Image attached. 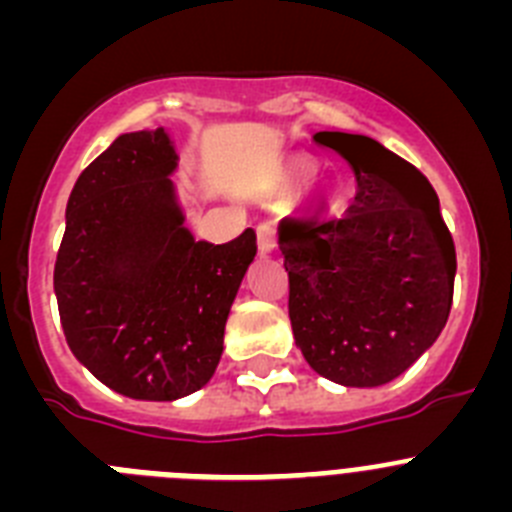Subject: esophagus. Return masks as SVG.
Returning a JSON list of instances; mask_svg holds the SVG:
<instances>
[{
	"label": "esophagus",
	"mask_w": 512,
	"mask_h": 512,
	"mask_svg": "<svg viewBox=\"0 0 512 512\" xmlns=\"http://www.w3.org/2000/svg\"><path fill=\"white\" fill-rule=\"evenodd\" d=\"M256 238H259L261 253H271L274 248H277V230L271 228V225H259V230H256Z\"/></svg>",
	"instance_id": "34e87169"
}]
</instances>
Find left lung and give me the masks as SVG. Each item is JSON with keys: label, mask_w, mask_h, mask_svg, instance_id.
<instances>
[{"label": "left lung", "mask_w": 512, "mask_h": 512, "mask_svg": "<svg viewBox=\"0 0 512 512\" xmlns=\"http://www.w3.org/2000/svg\"><path fill=\"white\" fill-rule=\"evenodd\" d=\"M356 176L341 220L284 217L289 320L307 364L330 382L379 387L441 336L454 300L456 248L431 182L382 143L318 133Z\"/></svg>", "instance_id": "1"}]
</instances>
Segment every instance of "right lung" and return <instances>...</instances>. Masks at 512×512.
<instances>
[{
    "label": "right lung",
    "instance_id": "obj_1",
    "mask_svg": "<svg viewBox=\"0 0 512 512\" xmlns=\"http://www.w3.org/2000/svg\"><path fill=\"white\" fill-rule=\"evenodd\" d=\"M164 128L125 133L76 179L53 269L63 336L89 372L133 400L210 382L256 233L194 241L174 200Z\"/></svg>",
    "mask_w": 512,
    "mask_h": 512
}]
</instances>
